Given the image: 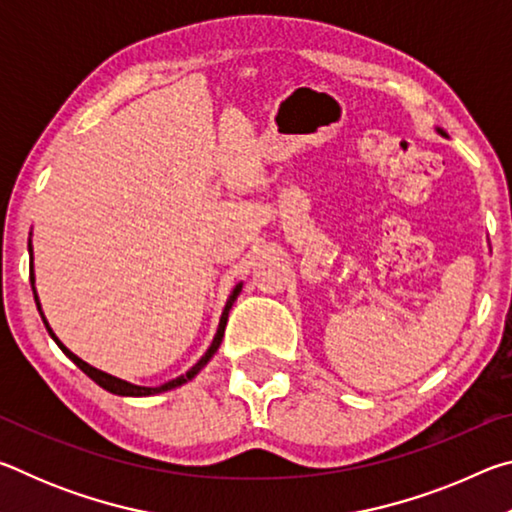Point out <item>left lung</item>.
<instances>
[{"label": "left lung", "mask_w": 512, "mask_h": 512, "mask_svg": "<svg viewBox=\"0 0 512 512\" xmlns=\"http://www.w3.org/2000/svg\"><path fill=\"white\" fill-rule=\"evenodd\" d=\"M440 133H443V131H440ZM443 135H445V133H443Z\"/></svg>", "instance_id": "obj_1"}]
</instances>
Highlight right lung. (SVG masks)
Instances as JSON below:
<instances>
[{"label": "right lung", "instance_id": "obj_1", "mask_svg": "<svg viewBox=\"0 0 512 512\" xmlns=\"http://www.w3.org/2000/svg\"><path fill=\"white\" fill-rule=\"evenodd\" d=\"M31 282H33V275H31ZM239 291H241V284L239 287L232 291V296H230V300H228V305H225V309H223V314H221V323H219V329H216V336H214V341H212V345L210 348H207V352L203 354L201 357V361L196 363L194 368H189L185 375H180V377H176V379H171V381H167V384H162V386H158V388H146V386H135V384H128V381H121V379H117V377H112V375H108V372H101V370H97V368H92L90 363H85L83 359H79L76 357V354H72L69 352L63 343H60L58 339H56V334L51 332V327L47 325V320H45V316H42V320H45V325H47V329H49V334H51V339H54L56 343H58V348L63 350L69 359H72L76 366H79L85 375H88L92 381H97V384L101 386V388H106V391H110V393H115V395H133V397H140V395H155V393H162V391H171V388H176V386H180V384H185V381H189L192 379L198 370H201L207 361L212 359V354L219 350V345H221V339H223V332H225V325H228V314H230V307H232V302L237 300V296H239ZM36 305H38V296H36Z\"/></svg>", "mask_w": 512, "mask_h": 512}]
</instances>
